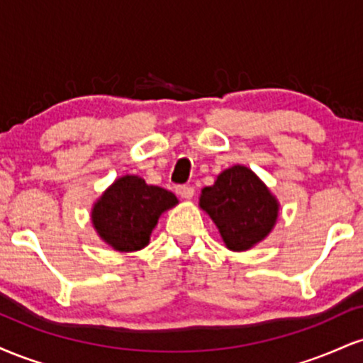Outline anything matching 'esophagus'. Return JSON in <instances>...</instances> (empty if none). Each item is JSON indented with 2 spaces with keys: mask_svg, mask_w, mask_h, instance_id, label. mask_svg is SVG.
Segmentation results:
<instances>
[{
  "mask_svg": "<svg viewBox=\"0 0 363 363\" xmlns=\"http://www.w3.org/2000/svg\"><path fill=\"white\" fill-rule=\"evenodd\" d=\"M176 193H177V196H181L182 199H193L194 189L191 186H177Z\"/></svg>",
  "mask_w": 363,
  "mask_h": 363,
  "instance_id": "obj_1",
  "label": "esophagus"
}]
</instances>
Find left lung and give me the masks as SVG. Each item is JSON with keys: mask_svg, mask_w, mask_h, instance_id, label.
<instances>
[{"mask_svg": "<svg viewBox=\"0 0 363 363\" xmlns=\"http://www.w3.org/2000/svg\"><path fill=\"white\" fill-rule=\"evenodd\" d=\"M199 208L218 228L225 247L249 251L272 234L280 203L269 187L245 165H232L201 189Z\"/></svg>", "mask_w": 363, "mask_h": 363, "instance_id": "left-lung-1", "label": "left lung"}]
</instances>
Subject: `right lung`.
Instances as JSON below:
<instances>
[{
  "mask_svg": "<svg viewBox=\"0 0 363 363\" xmlns=\"http://www.w3.org/2000/svg\"><path fill=\"white\" fill-rule=\"evenodd\" d=\"M176 205L174 193L128 174L116 179L94 203L91 225L114 251H140L148 245L160 215Z\"/></svg>",
  "mask_w": 363,
  "mask_h": 363,
  "instance_id": "right-lung-1",
  "label": "right lung"
}]
</instances>
